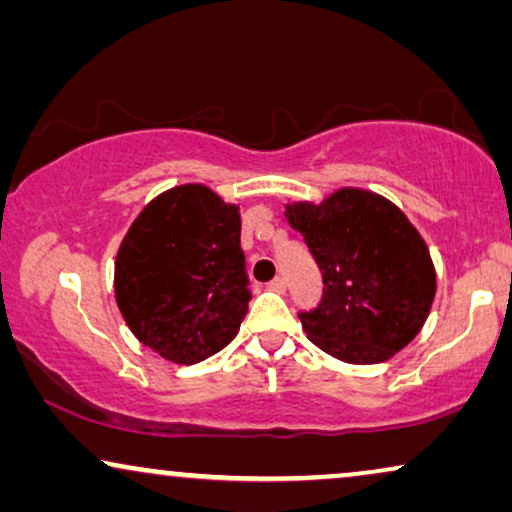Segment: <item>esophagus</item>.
I'll return each instance as SVG.
<instances>
[{
  "label": "esophagus",
  "instance_id": "esophagus-1",
  "mask_svg": "<svg viewBox=\"0 0 512 512\" xmlns=\"http://www.w3.org/2000/svg\"><path fill=\"white\" fill-rule=\"evenodd\" d=\"M270 291H277V293H284L286 291V279L284 277H275L272 282L268 284Z\"/></svg>",
  "mask_w": 512,
  "mask_h": 512
}]
</instances>
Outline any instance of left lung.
Wrapping results in <instances>:
<instances>
[{
	"label": "left lung",
	"mask_w": 512,
	"mask_h": 512,
	"mask_svg": "<svg viewBox=\"0 0 512 512\" xmlns=\"http://www.w3.org/2000/svg\"><path fill=\"white\" fill-rule=\"evenodd\" d=\"M324 277V296L300 312L314 345L345 363H382L415 340L436 296V268L401 209L363 188L286 205Z\"/></svg>",
	"instance_id": "1"
}]
</instances>
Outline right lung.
<instances>
[{
	"instance_id": "obj_1",
	"label": "right lung",
	"mask_w": 512,
	"mask_h": 512,
	"mask_svg": "<svg viewBox=\"0 0 512 512\" xmlns=\"http://www.w3.org/2000/svg\"><path fill=\"white\" fill-rule=\"evenodd\" d=\"M240 207L202 184L146 205L116 254L114 291L135 338L172 363L221 352L249 310Z\"/></svg>"
}]
</instances>
